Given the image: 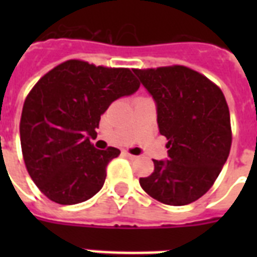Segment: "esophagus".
I'll return each instance as SVG.
<instances>
[{
  "mask_svg": "<svg viewBox=\"0 0 257 257\" xmlns=\"http://www.w3.org/2000/svg\"><path fill=\"white\" fill-rule=\"evenodd\" d=\"M122 155H124L126 159H131V160H133V159H136V156H133V155H131V153L128 152H122Z\"/></svg>",
  "mask_w": 257,
  "mask_h": 257,
  "instance_id": "34e87169",
  "label": "esophagus"
}]
</instances>
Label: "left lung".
<instances>
[{"mask_svg":"<svg viewBox=\"0 0 257 257\" xmlns=\"http://www.w3.org/2000/svg\"><path fill=\"white\" fill-rule=\"evenodd\" d=\"M156 104L157 125L167 137L168 159L153 160L141 177L151 197L187 205L213 185L232 144L229 109L219 86L187 66L133 69Z\"/></svg>","mask_w":257,"mask_h":257,"instance_id":"1","label":"left lung"}]
</instances>
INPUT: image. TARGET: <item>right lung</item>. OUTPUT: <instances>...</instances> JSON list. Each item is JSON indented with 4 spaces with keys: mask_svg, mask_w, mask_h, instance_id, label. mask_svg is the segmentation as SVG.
<instances>
[{
    "mask_svg": "<svg viewBox=\"0 0 257 257\" xmlns=\"http://www.w3.org/2000/svg\"><path fill=\"white\" fill-rule=\"evenodd\" d=\"M139 88L129 69L78 60L62 62L34 85L24 102L20 136L26 169L48 199L72 205L102 188L106 165L120 151L96 149L90 137L109 105Z\"/></svg>",
    "mask_w": 257,
    "mask_h": 257,
    "instance_id": "add662e5",
    "label": "right lung"
}]
</instances>
